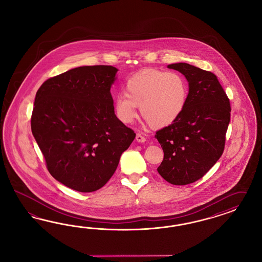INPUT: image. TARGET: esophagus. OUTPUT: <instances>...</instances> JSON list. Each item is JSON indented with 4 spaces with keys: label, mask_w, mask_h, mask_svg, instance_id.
<instances>
[{
    "label": "esophagus",
    "mask_w": 262,
    "mask_h": 262,
    "mask_svg": "<svg viewBox=\"0 0 262 262\" xmlns=\"http://www.w3.org/2000/svg\"><path fill=\"white\" fill-rule=\"evenodd\" d=\"M136 141L137 142L144 143L146 141V138L141 134H136Z\"/></svg>",
    "instance_id": "obj_1"
}]
</instances>
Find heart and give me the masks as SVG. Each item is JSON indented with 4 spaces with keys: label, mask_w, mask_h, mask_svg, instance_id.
I'll return each mask as SVG.
<instances>
[{
    "label": "heart",
    "mask_w": 262,
    "mask_h": 262,
    "mask_svg": "<svg viewBox=\"0 0 262 262\" xmlns=\"http://www.w3.org/2000/svg\"><path fill=\"white\" fill-rule=\"evenodd\" d=\"M187 96V82L180 74L146 69L128 79L125 95L120 94L115 99V110L122 122L132 123L137 116V106H140L147 124L166 127L183 113Z\"/></svg>",
    "instance_id": "heart-1"
}]
</instances>
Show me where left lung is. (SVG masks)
Returning <instances> with one entry per match:
<instances>
[{
  "mask_svg": "<svg viewBox=\"0 0 262 262\" xmlns=\"http://www.w3.org/2000/svg\"><path fill=\"white\" fill-rule=\"evenodd\" d=\"M168 68L185 76L189 93L180 117L157 132L164 152L158 172L168 183L185 185L203 178L222 156L231 108L213 73L187 63Z\"/></svg>",
  "mask_w": 262,
  "mask_h": 262,
  "instance_id": "obj_1",
  "label": "left lung"
}]
</instances>
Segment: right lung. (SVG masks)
I'll return each mask as SVG.
<instances>
[{"label": "right lung", "mask_w": 262, "mask_h": 262, "mask_svg": "<svg viewBox=\"0 0 262 262\" xmlns=\"http://www.w3.org/2000/svg\"><path fill=\"white\" fill-rule=\"evenodd\" d=\"M116 72L111 65L74 68L45 80L36 92L32 135L50 174L74 190L103 187L135 139L114 113Z\"/></svg>", "instance_id": "obj_1"}]
</instances>
